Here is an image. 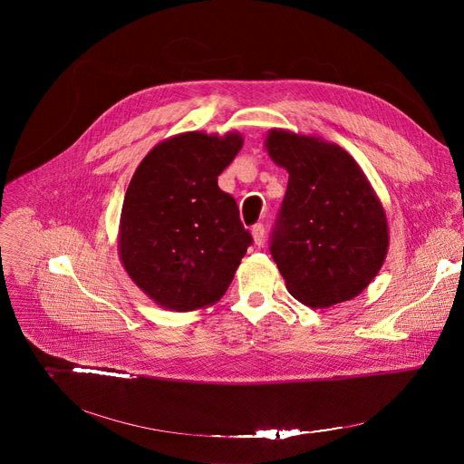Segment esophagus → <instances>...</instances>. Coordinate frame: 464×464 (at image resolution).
Listing matches in <instances>:
<instances>
[{
  "mask_svg": "<svg viewBox=\"0 0 464 464\" xmlns=\"http://www.w3.org/2000/svg\"><path fill=\"white\" fill-rule=\"evenodd\" d=\"M251 237H253L255 246H260L264 242V226L262 224H255L251 227Z\"/></svg>",
  "mask_w": 464,
  "mask_h": 464,
  "instance_id": "34e87169",
  "label": "esophagus"
}]
</instances>
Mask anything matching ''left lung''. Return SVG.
<instances>
[{"instance_id": "1", "label": "left lung", "mask_w": 464, "mask_h": 464, "mask_svg": "<svg viewBox=\"0 0 464 464\" xmlns=\"http://www.w3.org/2000/svg\"><path fill=\"white\" fill-rule=\"evenodd\" d=\"M264 149L288 172L270 247L288 292L310 308L354 299L389 249L385 209L362 167L336 143L283 128Z\"/></svg>"}]
</instances>
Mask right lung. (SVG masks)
<instances>
[{
  "label": "right lung",
  "instance_id": "1",
  "mask_svg": "<svg viewBox=\"0 0 464 464\" xmlns=\"http://www.w3.org/2000/svg\"><path fill=\"white\" fill-rule=\"evenodd\" d=\"M242 145L238 131H183L158 143L130 179L117 251L128 277L161 308L211 306L235 277L251 235L218 176Z\"/></svg>",
  "mask_w": 464,
  "mask_h": 464
}]
</instances>
